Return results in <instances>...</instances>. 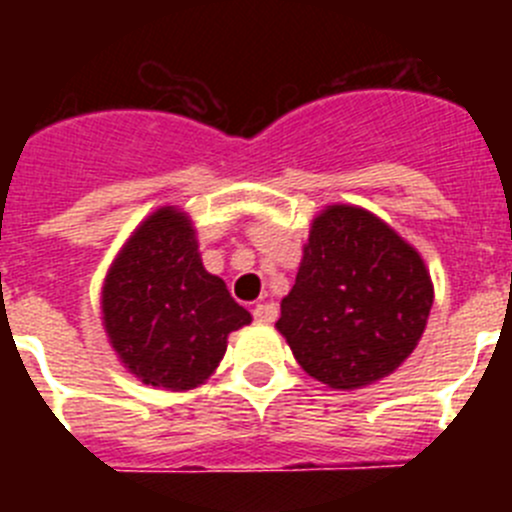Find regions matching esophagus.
<instances>
[{"mask_svg":"<svg viewBox=\"0 0 512 512\" xmlns=\"http://www.w3.org/2000/svg\"><path fill=\"white\" fill-rule=\"evenodd\" d=\"M253 318H256V323H274L277 320V307L271 302H259L253 307Z\"/></svg>","mask_w":512,"mask_h":512,"instance_id":"1","label":"esophagus"}]
</instances>
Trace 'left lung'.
<instances>
[{
    "label": "left lung",
    "mask_w": 512,
    "mask_h": 512,
    "mask_svg": "<svg viewBox=\"0 0 512 512\" xmlns=\"http://www.w3.org/2000/svg\"><path fill=\"white\" fill-rule=\"evenodd\" d=\"M433 282L420 253L364 207L312 220L277 330L297 364L333 390L390 377L423 336Z\"/></svg>",
    "instance_id": "obj_1"
}]
</instances>
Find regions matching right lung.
<instances>
[{
	"label": "right lung",
	"mask_w": 512,
	"mask_h": 512,
	"mask_svg": "<svg viewBox=\"0 0 512 512\" xmlns=\"http://www.w3.org/2000/svg\"><path fill=\"white\" fill-rule=\"evenodd\" d=\"M187 212L158 207L135 228L102 287V323L117 359L151 387L194 390L223 361L228 336L251 323L202 266Z\"/></svg>",
	"instance_id": "right-lung-1"
}]
</instances>
